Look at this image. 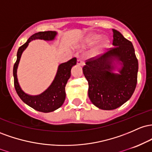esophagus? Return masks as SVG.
Wrapping results in <instances>:
<instances>
[{"label":"esophagus","mask_w":152,"mask_h":152,"mask_svg":"<svg viewBox=\"0 0 152 152\" xmlns=\"http://www.w3.org/2000/svg\"><path fill=\"white\" fill-rule=\"evenodd\" d=\"M77 64L80 66L84 65V62H83V61L81 60V59H77Z\"/></svg>","instance_id":"1"}]
</instances>
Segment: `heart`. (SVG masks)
Returning a JSON list of instances; mask_svg holds the SVG:
<instances>
[{
	"mask_svg": "<svg viewBox=\"0 0 152 152\" xmlns=\"http://www.w3.org/2000/svg\"><path fill=\"white\" fill-rule=\"evenodd\" d=\"M100 38H101V36L98 34H88L83 41H82L81 46H83V47H91V46H93V44H95L96 42H98L100 39ZM108 39L107 38L103 39L102 41H100V43L98 44V46L93 49V52H92V55H98V54H100V52H101L103 49L108 47Z\"/></svg>",
	"mask_w": 152,
	"mask_h": 152,
	"instance_id": "obj_1",
	"label": "heart"
}]
</instances>
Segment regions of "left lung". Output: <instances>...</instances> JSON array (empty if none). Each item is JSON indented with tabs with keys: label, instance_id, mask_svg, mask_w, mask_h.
<instances>
[{
	"label": "left lung",
	"instance_id": "1",
	"mask_svg": "<svg viewBox=\"0 0 152 152\" xmlns=\"http://www.w3.org/2000/svg\"><path fill=\"white\" fill-rule=\"evenodd\" d=\"M114 47L100 57L90 58L83 68L88 82V96L93 105L102 110L121 106L132 96L137 83L138 59L130 41L113 29ZM121 64L115 73V62Z\"/></svg>",
	"mask_w": 152,
	"mask_h": 152
}]
</instances>
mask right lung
Segmentation results:
<instances>
[{"label": "right lung", "mask_w": 152, "mask_h": 152, "mask_svg": "<svg viewBox=\"0 0 152 152\" xmlns=\"http://www.w3.org/2000/svg\"><path fill=\"white\" fill-rule=\"evenodd\" d=\"M57 32L48 31H40L33 34L27 40L24 44L18 48L17 52V59L13 66V77H14V87L19 98L23 103L31 107L36 110L49 113L60 108L65 100V86L67 80L71 76V69L72 66L75 65L77 59L72 58L67 62L59 64L58 67L57 74L50 86L45 91L38 95H29L25 93L21 90L17 78V68L21 59V54L26 48L28 47V43L35 39H43L45 41L54 40L57 35Z\"/></svg>", "instance_id": "obj_1"}]
</instances>
